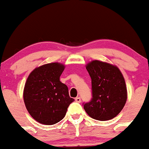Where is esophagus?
Wrapping results in <instances>:
<instances>
[{"instance_id":"esophagus-1","label":"esophagus","mask_w":149,"mask_h":149,"mask_svg":"<svg viewBox=\"0 0 149 149\" xmlns=\"http://www.w3.org/2000/svg\"><path fill=\"white\" fill-rule=\"evenodd\" d=\"M75 100H76V102H78V103H80V102H81L80 97H76V98H75Z\"/></svg>"}]
</instances>
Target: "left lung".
<instances>
[{
    "label": "left lung",
    "mask_w": 149,
    "mask_h": 149,
    "mask_svg": "<svg viewBox=\"0 0 149 149\" xmlns=\"http://www.w3.org/2000/svg\"><path fill=\"white\" fill-rule=\"evenodd\" d=\"M92 79V99L84 104L89 116L98 120L115 118L123 109L127 98L125 78L116 65L93 60L86 65Z\"/></svg>",
    "instance_id": "left-lung-1"
}]
</instances>
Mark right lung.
Wrapping results in <instances>:
<instances>
[{
	"label": "right lung",
	"instance_id": "right-lung-1",
	"mask_svg": "<svg viewBox=\"0 0 149 149\" xmlns=\"http://www.w3.org/2000/svg\"><path fill=\"white\" fill-rule=\"evenodd\" d=\"M64 69L61 63H49L36 68L27 78L24 102L31 117L40 123H57L74 101L69 97L68 87L59 80Z\"/></svg>",
	"mask_w": 149,
	"mask_h": 149
}]
</instances>
